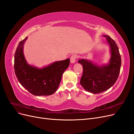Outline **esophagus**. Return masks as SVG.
<instances>
[{"label":"esophagus","instance_id":"esophagus-1","mask_svg":"<svg viewBox=\"0 0 134 134\" xmlns=\"http://www.w3.org/2000/svg\"><path fill=\"white\" fill-rule=\"evenodd\" d=\"M77 56L75 55H72L70 58V62L71 63H74L75 62V60H76Z\"/></svg>","mask_w":134,"mask_h":134}]
</instances>
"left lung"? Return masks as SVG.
I'll use <instances>...</instances> for the list:
<instances>
[{"label":"left lung","mask_w":134,"mask_h":134,"mask_svg":"<svg viewBox=\"0 0 134 134\" xmlns=\"http://www.w3.org/2000/svg\"><path fill=\"white\" fill-rule=\"evenodd\" d=\"M103 36L106 37L110 48L108 63L100 66L88 59H81L78 61L83 68L80 84L85 90L94 94L111 88L118 79L121 67V57L117 45L110 37Z\"/></svg>","instance_id":"left-lung-1"}]
</instances>
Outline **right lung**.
<instances>
[{
	"label": "right lung",
	"mask_w": 134,
	"mask_h": 134,
	"mask_svg": "<svg viewBox=\"0 0 134 134\" xmlns=\"http://www.w3.org/2000/svg\"><path fill=\"white\" fill-rule=\"evenodd\" d=\"M26 37L20 42L15 51L14 69L21 85L35 96L53 94L60 85L62 74L69 65L70 60L56 61L47 66L39 68L27 62L24 53Z\"/></svg>",
	"instance_id": "right-lung-1"
}]
</instances>
